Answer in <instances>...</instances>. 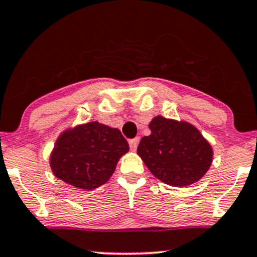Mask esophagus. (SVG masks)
Instances as JSON below:
<instances>
[{
	"label": "esophagus",
	"mask_w": 257,
	"mask_h": 257,
	"mask_svg": "<svg viewBox=\"0 0 257 257\" xmlns=\"http://www.w3.org/2000/svg\"><path fill=\"white\" fill-rule=\"evenodd\" d=\"M128 144H130V149H131V151H136L137 146L139 144V137H137L135 139H131V141L128 142Z\"/></svg>",
	"instance_id": "1"
}]
</instances>
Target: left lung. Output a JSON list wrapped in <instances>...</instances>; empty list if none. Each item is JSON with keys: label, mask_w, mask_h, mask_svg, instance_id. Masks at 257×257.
<instances>
[{"label": "left lung", "mask_w": 257, "mask_h": 257, "mask_svg": "<svg viewBox=\"0 0 257 257\" xmlns=\"http://www.w3.org/2000/svg\"><path fill=\"white\" fill-rule=\"evenodd\" d=\"M143 137L137 153L162 182L186 186L201 179L212 162V149L195 126L156 116Z\"/></svg>", "instance_id": "obj_1"}]
</instances>
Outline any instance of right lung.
<instances>
[{"label":"right lung","instance_id":"obj_1","mask_svg":"<svg viewBox=\"0 0 257 257\" xmlns=\"http://www.w3.org/2000/svg\"><path fill=\"white\" fill-rule=\"evenodd\" d=\"M128 151V143L118 128L87 122L63 132L51 156L56 177L75 188L93 190L105 184L116 163Z\"/></svg>","mask_w":257,"mask_h":257}]
</instances>
